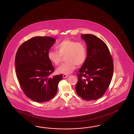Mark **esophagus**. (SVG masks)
Returning a JSON list of instances; mask_svg holds the SVG:
<instances>
[{
	"instance_id": "34e87169",
	"label": "esophagus",
	"mask_w": 134,
	"mask_h": 134,
	"mask_svg": "<svg viewBox=\"0 0 134 134\" xmlns=\"http://www.w3.org/2000/svg\"><path fill=\"white\" fill-rule=\"evenodd\" d=\"M67 77H68V75H66V74H63V77L64 79L66 78Z\"/></svg>"
}]
</instances>
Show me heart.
<instances>
[{"instance_id": "heart-1", "label": "heart", "mask_w": 134, "mask_h": 134, "mask_svg": "<svg viewBox=\"0 0 134 134\" xmlns=\"http://www.w3.org/2000/svg\"><path fill=\"white\" fill-rule=\"evenodd\" d=\"M56 50L49 51L47 56L53 65L58 66L61 62L62 57L65 55L66 62L57 68L58 73L68 74L72 73L76 65H82L86 58V48L82 42L65 39L57 44Z\"/></svg>"}]
</instances>
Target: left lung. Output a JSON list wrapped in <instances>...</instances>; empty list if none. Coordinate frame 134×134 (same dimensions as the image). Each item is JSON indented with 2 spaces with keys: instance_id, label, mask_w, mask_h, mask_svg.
<instances>
[{
  "instance_id": "1",
  "label": "left lung",
  "mask_w": 134,
  "mask_h": 134,
  "mask_svg": "<svg viewBox=\"0 0 134 134\" xmlns=\"http://www.w3.org/2000/svg\"><path fill=\"white\" fill-rule=\"evenodd\" d=\"M87 47V57L77 73V95L86 101L98 99L105 93L111 81L114 64L105 43L92 34H82Z\"/></svg>"
}]
</instances>
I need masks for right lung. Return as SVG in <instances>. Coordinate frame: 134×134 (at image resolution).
<instances>
[{
  "label": "right lung",
  "instance_id": "add662e5",
  "mask_svg": "<svg viewBox=\"0 0 134 134\" xmlns=\"http://www.w3.org/2000/svg\"><path fill=\"white\" fill-rule=\"evenodd\" d=\"M55 42L49 36H36L19 47L15 57L16 76L25 95L34 101L43 103L55 96L62 74L49 76L54 68L47 54Z\"/></svg>",
  "mask_w": 134,
  "mask_h": 134
}]
</instances>
